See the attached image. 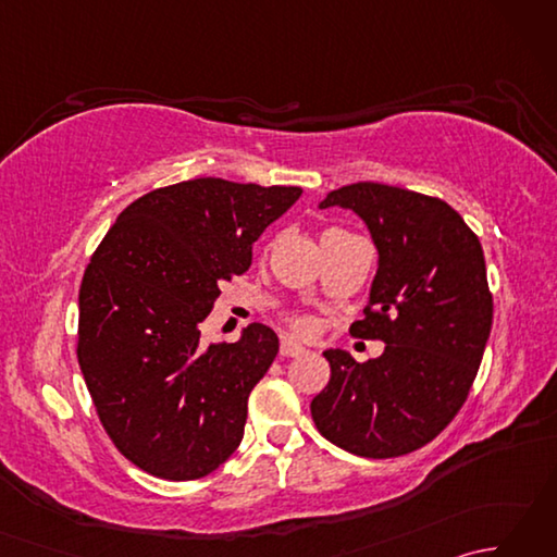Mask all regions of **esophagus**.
Segmentation results:
<instances>
[{"label": "esophagus", "instance_id": "34e87169", "mask_svg": "<svg viewBox=\"0 0 557 557\" xmlns=\"http://www.w3.org/2000/svg\"><path fill=\"white\" fill-rule=\"evenodd\" d=\"M301 354H306V349L301 345H297V342H292V339L280 342V357H301Z\"/></svg>", "mask_w": 557, "mask_h": 557}]
</instances>
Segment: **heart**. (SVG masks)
Listing matches in <instances>:
<instances>
[{
	"mask_svg": "<svg viewBox=\"0 0 557 557\" xmlns=\"http://www.w3.org/2000/svg\"><path fill=\"white\" fill-rule=\"evenodd\" d=\"M287 321H289V325L294 330H297V333L306 335V333H311V330H313V321H311L309 315H304V313H292Z\"/></svg>",
	"mask_w": 557,
	"mask_h": 557,
	"instance_id": "heart-1",
	"label": "heart"
}]
</instances>
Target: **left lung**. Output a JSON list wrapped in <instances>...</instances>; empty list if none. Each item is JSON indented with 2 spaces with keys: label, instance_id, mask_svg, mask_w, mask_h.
<instances>
[{
  "label": "left lung",
  "instance_id": "1",
  "mask_svg": "<svg viewBox=\"0 0 557 557\" xmlns=\"http://www.w3.org/2000/svg\"><path fill=\"white\" fill-rule=\"evenodd\" d=\"M366 222L377 272L363 321L351 333L383 339L366 363L327 349L330 381L311 401L323 437L351 455L387 459L431 443L465 405L493 325V297L479 236L445 200L359 182L321 208Z\"/></svg>",
  "mask_w": 557,
  "mask_h": 557
}]
</instances>
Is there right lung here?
<instances>
[{
    "label": "right lung",
    "mask_w": 557,
    "mask_h": 557,
    "mask_svg": "<svg viewBox=\"0 0 557 557\" xmlns=\"http://www.w3.org/2000/svg\"><path fill=\"white\" fill-rule=\"evenodd\" d=\"M299 186L203 176L134 200L104 234L78 292V366L114 447L146 474L208 476L239 447L248 395L280 339L251 323L206 345L200 323Z\"/></svg>",
    "instance_id": "1"
}]
</instances>
